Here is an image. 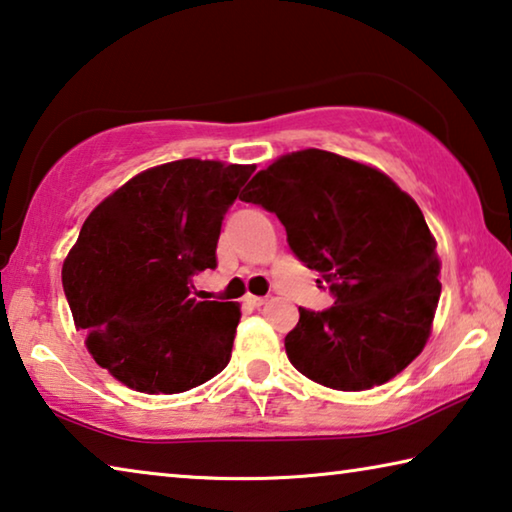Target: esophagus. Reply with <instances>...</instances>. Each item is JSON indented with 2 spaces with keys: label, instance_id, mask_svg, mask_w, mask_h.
Here are the masks:
<instances>
[{
  "label": "esophagus",
  "instance_id": "esophagus-1",
  "mask_svg": "<svg viewBox=\"0 0 512 512\" xmlns=\"http://www.w3.org/2000/svg\"><path fill=\"white\" fill-rule=\"evenodd\" d=\"M244 300H246V305H248V307H255V309H257V307H262V305H266V298H262V296H246Z\"/></svg>",
  "mask_w": 512,
  "mask_h": 512
}]
</instances>
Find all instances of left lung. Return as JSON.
Masks as SVG:
<instances>
[{
	"label": "left lung",
	"mask_w": 512,
	"mask_h": 512,
	"mask_svg": "<svg viewBox=\"0 0 512 512\" xmlns=\"http://www.w3.org/2000/svg\"><path fill=\"white\" fill-rule=\"evenodd\" d=\"M239 198L282 221L293 255L334 296L325 311L300 307L284 339L293 368L334 391H368L418 357L440 262L418 203L386 173L305 149L268 164Z\"/></svg>",
	"instance_id": "1"
}]
</instances>
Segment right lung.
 <instances>
[{"label":"right lung","instance_id":"obj_1","mask_svg":"<svg viewBox=\"0 0 512 512\" xmlns=\"http://www.w3.org/2000/svg\"><path fill=\"white\" fill-rule=\"evenodd\" d=\"M253 171L167 162L85 219L63 264L65 298L94 361L133 391L185 393L228 366L239 305L192 298V277L216 268L223 216Z\"/></svg>","mask_w":512,"mask_h":512}]
</instances>
